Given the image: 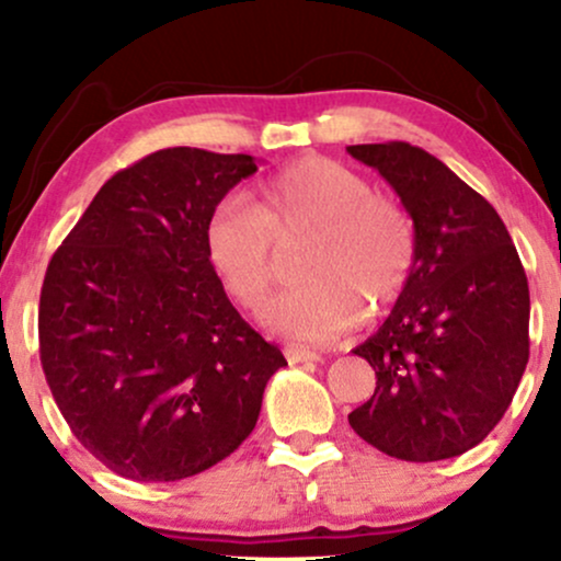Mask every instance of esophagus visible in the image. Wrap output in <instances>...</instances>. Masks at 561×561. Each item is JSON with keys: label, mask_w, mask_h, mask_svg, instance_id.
I'll use <instances>...</instances> for the list:
<instances>
[{"label": "esophagus", "mask_w": 561, "mask_h": 561, "mask_svg": "<svg viewBox=\"0 0 561 561\" xmlns=\"http://www.w3.org/2000/svg\"><path fill=\"white\" fill-rule=\"evenodd\" d=\"M285 356L289 364H311V362H319L321 353L311 351V347H298V345H287L285 347Z\"/></svg>", "instance_id": "1"}]
</instances>
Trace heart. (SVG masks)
<instances>
[{
	"label": "heart",
	"instance_id": "b5f03b06",
	"mask_svg": "<svg viewBox=\"0 0 561 561\" xmlns=\"http://www.w3.org/2000/svg\"><path fill=\"white\" fill-rule=\"evenodd\" d=\"M311 231L302 282L261 311L268 332L295 343H332L364 311L398 300L416 259L414 227L401 205L375 195L362 173L330 158H302L263 179L255 199L229 195L205 227V253L227 293L261 306L276 276V242Z\"/></svg>",
	"mask_w": 561,
	"mask_h": 561
}]
</instances>
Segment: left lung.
I'll return each instance as SVG.
<instances>
[{"instance_id": "1", "label": "left lung", "mask_w": 561, "mask_h": 561, "mask_svg": "<svg viewBox=\"0 0 561 561\" xmlns=\"http://www.w3.org/2000/svg\"><path fill=\"white\" fill-rule=\"evenodd\" d=\"M401 197L416 259L385 324L356 356L375 396L347 414L366 443L403 461H440L485 440L530 356V289L485 197L409 141L351 145Z\"/></svg>"}]
</instances>
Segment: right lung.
Instances as JSON below:
<instances>
[{
    "instance_id": "obj_1",
    "label": "right lung",
    "mask_w": 561,
    "mask_h": 561,
    "mask_svg": "<svg viewBox=\"0 0 561 561\" xmlns=\"http://www.w3.org/2000/svg\"><path fill=\"white\" fill-rule=\"evenodd\" d=\"M255 171L253 156L152 152L102 184L49 261L44 377L81 446L121 478L173 482L227 459L287 366L205 253L210 214Z\"/></svg>"
}]
</instances>
